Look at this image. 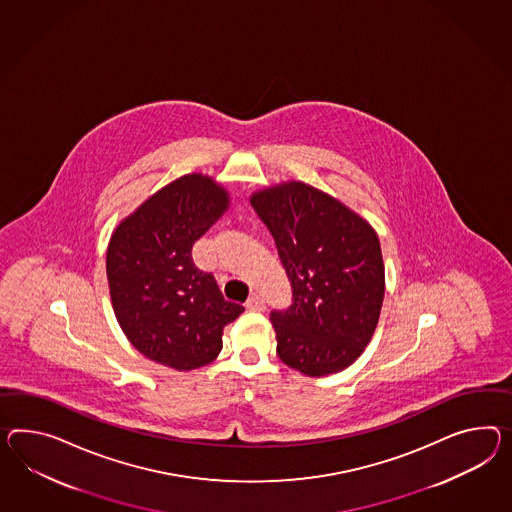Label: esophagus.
<instances>
[{
    "mask_svg": "<svg viewBox=\"0 0 512 512\" xmlns=\"http://www.w3.org/2000/svg\"><path fill=\"white\" fill-rule=\"evenodd\" d=\"M247 308L252 310V312H262L263 308H265V301H263L262 295H258V293L250 295L249 301H247Z\"/></svg>",
    "mask_w": 512,
    "mask_h": 512,
    "instance_id": "34e87169",
    "label": "esophagus"
}]
</instances>
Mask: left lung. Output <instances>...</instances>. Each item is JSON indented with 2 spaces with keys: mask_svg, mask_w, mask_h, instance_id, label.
Returning <instances> with one entry per match:
<instances>
[{
  "mask_svg": "<svg viewBox=\"0 0 512 512\" xmlns=\"http://www.w3.org/2000/svg\"><path fill=\"white\" fill-rule=\"evenodd\" d=\"M250 204L275 237L291 304L273 310L276 354L308 377L353 364L379 323L384 265L373 228L301 182L265 189Z\"/></svg>",
  "mask_w": 512,
  "mask_h": 512,
  "instance_id": "8db88e82",
  "label": "left lung"
}]
</instances>
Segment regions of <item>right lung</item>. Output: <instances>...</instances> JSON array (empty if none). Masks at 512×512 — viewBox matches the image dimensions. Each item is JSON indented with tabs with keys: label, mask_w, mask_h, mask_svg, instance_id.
I'll return each mask as SVG.
<instances>
[{
	"label": "right lung",
	"mask_w": 512,
	"mask_h": 512,
	"mask_svg": "<svg viewBox=\"0 0 512 512\" xmlns=\"http://www.w3.org/2000/svg\"><path fill=\"white\" fill-rule=\"evenodd\" d=\"M210 178L187 174L163 187L118 226L107 249V280L118 325L139 353L187 371L223 349V328L245 308L226 301L191 249L226 210Z\"/></svg>",
	"instance_id": "obj_1"
}]
</instances>
